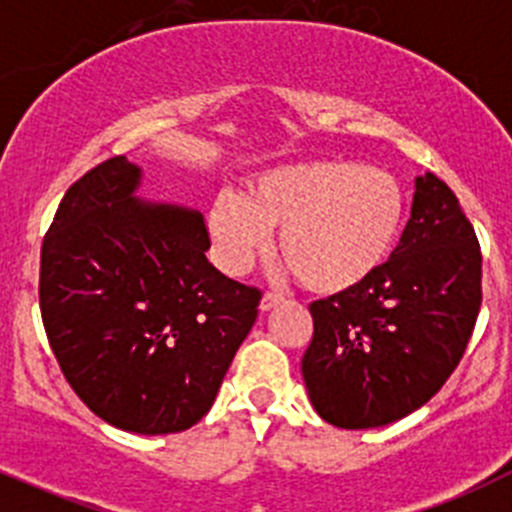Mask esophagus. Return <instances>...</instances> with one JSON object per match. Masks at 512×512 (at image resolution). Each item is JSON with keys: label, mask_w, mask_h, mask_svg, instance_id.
Segmentation results:
<instances>
[{"label": "esophagus", "mask_w": 512, "mask_h": 512, "mask_svg": "<svg viewBox=\"0 0 512 512\" xmlns=\"http://www.w3.org/2000/svg\"><path fill=\"white\" fill-rule=\"evenodd\" d=\"M282 300H285V297H282V295H272V292H265V295H262V300H260V310L262 312H270L272 307L280 305Z\"/></svg>", "instance_id": "34e87169"}]
</instances>
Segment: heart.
Listing matches in <instances>:
<instances>
[{"label":"heart","instance_id":"b5f03b06","mask_svg":"<svg viewBox=\"0 0 512 512\" xmlns=\"http://www.w3.org/2000/svg\"><path fill=\"white\" fill-rule=\"evenodd\" d=\"M405 195L390 172L350 160L270 167L245 192H220L207 232L222 270L242 275L277 230V257L312 295L337 297L367 285L403 237Z\"/></svg>","mask_w":512,"mask_h":512}]
</instances>
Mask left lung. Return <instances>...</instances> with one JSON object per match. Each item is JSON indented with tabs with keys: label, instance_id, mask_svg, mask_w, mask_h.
Returning <instances> with one entry per match:
<instances>
[{
	"label": "left lung",
	"instance_id": "left-lung-1",
	"mask_svg": "<svg viewBox=\"0 0 512 512\" xmlns=\"http://www.w3.org/2000/svg\"><path fill=\"white\" fill-rule=\"evenodd\" d=\"M478 237L458 197L425 172L393 257L367 285L310 305L302 377L335 428H382L423 408L458 367L480 312Z\"/></svg>",
	"mask_w": 512,
	"mask_h": 512
}]
</instances>
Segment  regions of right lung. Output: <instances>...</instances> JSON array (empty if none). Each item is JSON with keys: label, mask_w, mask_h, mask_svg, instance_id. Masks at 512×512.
<instances>
[{"label": "right lung", "mask_w": 512, "mask_h": 512, "mask_svg": "<svg viewBox=\"0 0 512 512\" xmlns=\"http://www.w3.org/2000/svg\"><path fill=\"white\" fill-rule=\"evenodd\" d=\"M140 185V167L112 157L69 187L42 242L39 307L94 415L127 433H182L215 403L262 295L207 260L200 212L140 200Z\"/></svg>", "instance_id": "obj_1"}]
</instances>
